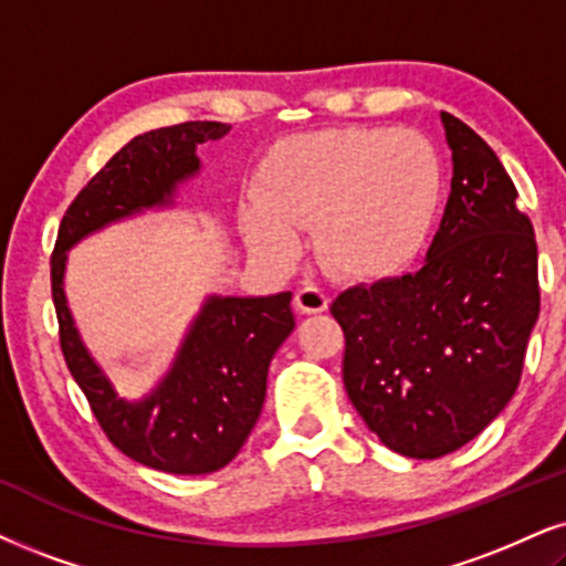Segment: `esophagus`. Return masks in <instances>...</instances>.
Segmentation results:
<instances>
[{
	"label": "esophagus",
	"mask_w": 566,
	"mask_h": 566,
	"mask_svg": "<svg viewBox=\"0 0 566 566\" xmlns=\"http://www.w3.org/2000/svg\"><path fill=\"white\" fill-rule=\"evenodd\" d=\"M294 304L302 315H319V312L327 310V296L317 285H304V289L296 291Z\"/></svg>",
	"instance_id": "obj_1"
}]
</instances>
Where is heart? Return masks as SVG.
<instances>
[{"label": "heart", "mask_w": 566, "mask_h": 566, "mask_svg": "<svg viewBox=\"0 0 566 566\" xmlns=\"http://www.w3.org/2000/svg\"><path fill=\"white\" fill-rule=\"evenodd\" d=\"M260 201L243 235L264 260L291 264L298 226L315 222V251L348 281L407 268L428 241L443 193L436 146L415 130L331 128L285 138L260 170Z\"/></svg>", "instance_id": "b5f03b06"}]
</instances>
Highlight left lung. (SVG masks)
I'll list each match as a JSON object with an SVG mask.
<instances>
[{"instance_id": "left-lung-1", "label": "left lung", "mask_w": 566, "mask_h": 566, "mask_svg": "<svg viewBox=\"0 0 566 566\" xmlns=\"http://www.w3.org/2000/svg\"><path fill=\"white\" fill-rule=\"evenodd\" d=\"M453 178L415 275L354 285L331 306L344 327V386L390 451L438 459L480 436L520 386L541 312L538 243L496 151L441 113Z\"/></svg>"}]
</instances>
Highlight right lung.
I'll return each mask as SVG.
<instances>
[{
  "label": "right lung",
  "instance_id": "1",
  "mask_svg": "<svg viewBox=\"0 0 566 566\" xmlns=\"http://www.w3.org/2000/svg\"><path fill=\"white\" fill-rule=\"evenodd\" d=\"M226 123L193 120L136 136L81 188L60 222L52 251V298L62 357L115 449L170 475L226 467L260 420L268 367L294 331L291 291L275 296H209L188 327L170 373L142 401H125L102 373L67 310L65 262L88 233L151 207L199 172L197 146L222 138Z\"/></svg>",
  "mask_w": 566,
  "mask_h": 566
}]
</instances>
